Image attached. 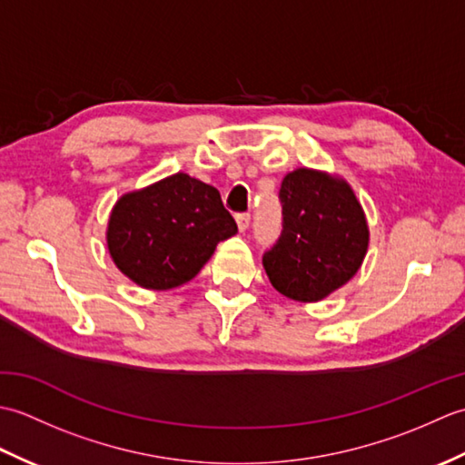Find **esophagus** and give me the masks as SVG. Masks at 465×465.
Segmentation results:
<instances>
[{"mask_svg": "<svg viewBox=\"0 0 465 465\" xmlns=\"http://www.w3.org/2000/svg\"><path fill=\"white\" fill-rule=\"evenodd\" d=\"M235 222H238L240 232H245V230H248V227H250L252 215H250V213H238V215H235Z\"/></svg>", "mask_w": 465, "mask_h": 465, "instance_id": "obj_1", "label": "esophagus"}]
</instances>
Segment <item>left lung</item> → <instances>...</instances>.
Instances as JSON below:
<instances>
[{"mask_svg": "<svg viewBox=\"0 0 465 465\" xmlns=\"http://www.w3.org/2000/svg\"><path fill=\"white\" fill-rule=\"evenodd\" d=\"M282 233L263 253L285 298L320 302L350 282L368 252V223L351 187L322 172L295 170L280 187Z\"/></svg>", "mask_w": 465, "mask_h": 465, "instance_id": "left-lung-1", "label": "left lung"}]
</instances>
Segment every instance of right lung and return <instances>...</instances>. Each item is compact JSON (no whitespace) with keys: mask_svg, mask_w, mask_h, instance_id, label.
<instances>
[{"mask_svg":"<svg viewBox=\"0 0 465 465\" xmlns=\"http://www.w3.org/2000/svg\"><path fill=\"white\" fill-rule=\"evenodd\" d=\"M235 232L238 225L213 185L175 173L117 200L107 248L137 285L172 290L193 280L215 245Z\"/></svg>","mask_w":465,"mask_h":465,"instance_id":"right-lung-1","label":"right lung"}]
</instances>
